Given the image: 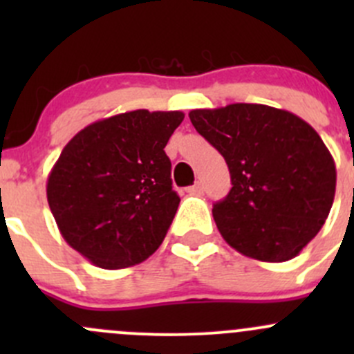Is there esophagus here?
<instances>
[{
  "instance_id": "1",
  "label": "esophagus",
  "mask_w": 354,
  "mask_h": 354,
  "mask_svg": "<svg viewBox=\"0 0 354 354\" xmlns=\"http://www.w3.org/2000/svg\"><path fill=\"white\" fill-rule=\"evenodd\" d=\"M187 192L190 195H202L203 194V185L202 183H195L192 187L187 188Z\"/></svg>"
}]
</instances>
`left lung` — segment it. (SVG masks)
<instances>
[{"label": "left lung", "instance_id": "obj_1", "mask_svg": "<svg viewBox=\"0 0 354 354\" xmlns=\"http://www.w3.org/2000/svg\"><path fill=\"white\" fill-rule=\"evenodd\" d=\"M188 116L230 167L233 188L212 209L224 240L262 262L295 259L334 202L335 164L320 135L296 114L266 104L238 102Z\"/></svg>", "mask_w": 354, "mask_h": 354}]
</instances>
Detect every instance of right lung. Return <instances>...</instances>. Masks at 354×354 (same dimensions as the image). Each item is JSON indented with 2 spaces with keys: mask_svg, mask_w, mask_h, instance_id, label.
I'll return each mask as SVG.
<instances>
[{
  "mask_svg": "<svg viewBox=\"0 0 354 354\" xmlns=\"http://www.w3.org/2000/svg\"><path fill=\"white\" fill-rule=\"evenodd\" d=\"M181 111L137 109L99 120L65 145L48 176L59 233L101 269L144 262L166 236L180 197L164 152Z\"/></svg>",
  "mask_w": 354,
  "mask_h": 354,
  "instance_id": "add662e5",
  "label": "right lung"
}]
</instances>
